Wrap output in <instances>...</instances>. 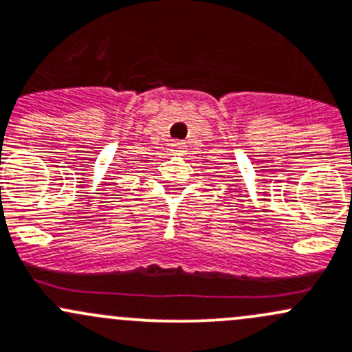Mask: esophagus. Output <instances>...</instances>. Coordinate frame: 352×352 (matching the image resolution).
<instances>
[{"instance_id":"obj_1","label":"esophagus","mask_w":352,"mask_h":352,"mask_svg":"<svg viewBox=\"0 0 352 352\" xmlns=\"http://www.w3.org/2000/svg\"><path fill=\"white\" fill-rule=\"evenodd\" d=\"M172 146H173V151H177V153H182V151L186 150V143L182 142H175Z\"/></svg>"}]
</instances>
